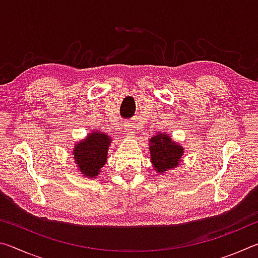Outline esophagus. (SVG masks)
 I'll return each instance as SVG.
<instances>
[{"label": "esophagus", "instance_id": "esophagus-1", "mask_svg": "<svg viewBox=\"0 0 258 258\" xmlns=\"http://www.w3.org/2000/svg\"><path fill=\"white\" fill-rule=\"evenodd\" d=\"M125 132L127 135H133L135 133V126L133 124H131V123L127 124V125H126Z\"/></svg>", "mask_w": 258, "mask_h": 258}]
</instances>
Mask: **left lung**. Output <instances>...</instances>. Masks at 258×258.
<instances>
[{
    "mask_svg": "<svg viewBox=\"0 0 258 258\" xmlns=\"http://www.w3.org/2000/svg\"><path fill=\"white\" fill-rule=\"evenodd\" d=\"M151 161L157 171L163 173L176 167L183 155V148L172 142L167 134H157L150 140Z\"/></svg>",
    "mask_w": 258,
    "mask_h": 258,
    "instance_id": "8db88e82",
    "label": "left lung"
}]
</instances>
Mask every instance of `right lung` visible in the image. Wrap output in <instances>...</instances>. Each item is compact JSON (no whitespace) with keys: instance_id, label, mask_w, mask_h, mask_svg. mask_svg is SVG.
<instances>
[{"instance_id":"add662e5","label":"right lung","mask_w":258,"mask_h":258,"mask_svg":"<svg viewBox=\"0 0 258 258\" xmlns=\"http://www.w3.org/2000/svg\"><path fill=\"white\" fill-rule=\"evenodd\" d=\"M109 143L110 137L100 132L91 133L84 141L77 143L74 158L85 176H98L100 168L106 164Z\"/></svg>"}]
</instances>
